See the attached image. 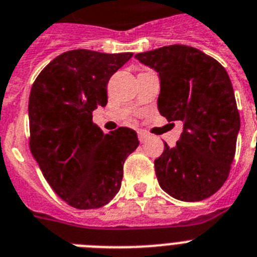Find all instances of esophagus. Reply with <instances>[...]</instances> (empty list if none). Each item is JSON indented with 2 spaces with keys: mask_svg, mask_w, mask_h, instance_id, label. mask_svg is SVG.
Listing matches in <instances>:
<instances>
[{
  "mask_svg": "<svg viewBox=\"0 0 257 257\" xmlns=\"http://www.w3.org/2000/svg\"><path fill=\"white\" fill-rule=\"evenodd\" d=\"M147 138H149V135H147V133H145V132H138V140H140L141 144L146 142Z\"/></svg>",
  "mask_w": 257,
  "mask_h": 257,
  "instance_id": "34e87169",
  "label": "esophagus"
}]
</instances>
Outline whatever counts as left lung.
I'll list each match as a JSON object with an SVG mask.
<instances>
[{"mask_svg":"<svg viewBox=\"0 0 257 257\" xmlns=\"http://www.w3.org/2000/svg\"><path fill=\"white\" fill-rule=\"evenodd\" d=\"M160 79L158 110L184 122L180 140L155 159L163 190L182 202H199L226 181L240 129L239 112L226 70L203 51L169 45L136 54Z\"/></svg>","mask_w":257,"mask_h":257,"instance_id":"1","label":"left lung"}]
</instances>
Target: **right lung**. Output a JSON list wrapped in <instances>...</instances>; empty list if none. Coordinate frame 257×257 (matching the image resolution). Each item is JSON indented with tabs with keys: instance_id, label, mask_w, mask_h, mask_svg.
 I'll return each mask as SVG.
<instances>
[{
	"instance_id": "1",
	"label": "right lung",
	"mask_w": 257,
	"mask_h": 257,
	"mask_svg": "<svg viewBox=\"0 0 257 257\" xmlns=\"http://www.w3.org/2000/svg\"><path fill=\"white\" fill-rule=\"evenodd\" d=\"M133 53L77 49L58 55L33 82L31 153L51 189L70 206L99 208L119 193L122 164L140 145L126 126L104 135L91 112L107 104L111 76Z\"/></svg>"
}]
</instances>
